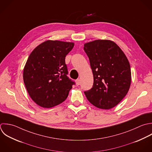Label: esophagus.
<instances>
[{
	"instance_id": "esophagus-1",
	"label": "esophagus",
	"mask_w": 152,
	"mask_h": 152,
	"mask_svg": "<svg viewBox=\"0 0 152 152\" xmlns=\"http://www.w3.org/2000/svg\"><path fill=\"white\" fill-rule=\"evenodd\" d=\"M76 83L77 85H79L80 84V80L79 79H77V80H76Z\"/></svg>"
}]
</instances>
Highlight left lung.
<instances>
[{"label":"left lung","mask_w":152,"mask_h":152,"mask_svg":"<svg viewBox=\"0 0 152 152\" xmlns=\"http://www.w3.org/2000/svg\"><path fill=\"white\" fill-rule=\"evenodd\" d=\"M83 48L94 75L92 88L84 93L94 106L111 109L120 103L129 90L132 79L129 61L121 48L110 40L89 42Z\"/></svg>","instance_id":"1"}]
</instances>
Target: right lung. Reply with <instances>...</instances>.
Instances as JSON below:
<instances>
[{
  "instance_id": "1",
  "label": "right lung",
  "mask_w": 152,
  "mask_h": 152,
  "mask_svg": "<svg viewBox=\"0 0 152 152\" xmlns=\"http://www.w3.org/2000/svg\"><path fill=\"white\" fill-rule=\"evenodd\" d=\"M74 43L46 41L30 54L23 73V82L32 99L43 108H51L66 100L74 81L68 76L66 55Z\"/></svg>"
}]
</instances>
